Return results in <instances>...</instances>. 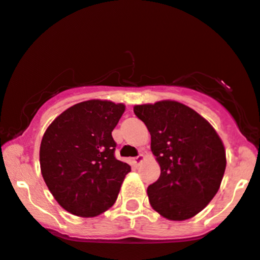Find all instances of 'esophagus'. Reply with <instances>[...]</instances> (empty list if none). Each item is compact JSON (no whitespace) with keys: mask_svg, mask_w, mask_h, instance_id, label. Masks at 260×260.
Wrapping results in <instances>:
<instances>
[{"mask_svg":"<svg viewBox=\"0 0 260 260\" xmlns=\"http://www.w3.org/2000/svg\"><path fill=\"white\" fill-rule=\"evenodd\" d=\"M143 159H144L143 154H139L138 156H136V158L132 159V162H133V164H135V165H139L142 161H143Z\"/></svg>","mask_w":260,"mask_h":260,"instance_id":"esophagus-1","label":"esophagus"}]
</instances>
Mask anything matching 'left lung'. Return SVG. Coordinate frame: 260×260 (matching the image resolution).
I'll use <instances>...</instances> for the list:
<instances>
[{
    "label": "left lung",
    "mask_w": 260,
    "mask_h": 260,
    "mask_svg": "<svg viewBox=\"0 0 260 260\" xmlns=\"http://www.w3.org/2000/svg\"><path fill=\"white\" fill-rule=\"evenodd\" d=\"M135 115L150 133L160 176L148 186L152 207L162 217L184 221L207 206L226 169V152L216 131L192 108L176 101L138 105Z\"/></svg>",
    "instance_id": "left-lung-1"
}]
</instances>
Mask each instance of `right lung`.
I'll list each match as a JSON object with an SVG mask.
<instances>
[{"label":"right lung","mask_w":260,"mask_h":260,"mask_svg":"<svg viewBox=\"0 0 260 260\" xmlns=\"http://www.w3.org/2000/svg\"><path fill=\"white\" fill-rule=\"evenodd\" d=\"M124 105L90 100L56 117L41 143V170L48 189L62 209L95 217L116 202L127 162L117 160L112 131Z\"/></svg>","instance_id":"add662e5"}]
</instances>
